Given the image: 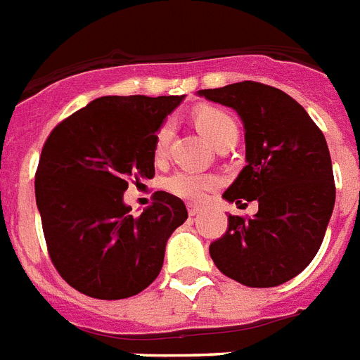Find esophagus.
Returning <instances> with one entry per match:
<instances>
[{"label":"esophagus","mask_w":360,"mask_h":360,"mask_svg":"<svg viewBox=\"0 0 360 360\" xmlns=\"http://www.w3.org/2000/svg\"><path fill=\"white\" fill-rule=\"evenodd\" d=\"M187 212H189V215L195 217L200 213V206H198L197 202H187Z\"/></svg>","instance_id":"obj_1"}]
</instances>
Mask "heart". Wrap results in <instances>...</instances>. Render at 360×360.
I'll return each mask as SVG.
<instances>
[{
    "instance_id": "obj_1",
    "label": "heart",
    "mask_w": 360,
    "mask_h": 360,
    "mask_svg": "<svg viewBox=\"0 0 360 360\" xmlns=\"http://www.w3.org/2000/svg\"><path fill=\"white\" fill-rule=\"evenodd\" d=\"M195 123L198 130L206 136L213 145L226 136L230 130H236V120L228 112L219 108H204L195 115ZM173 136V124L163 123L156 132L154 139V153L156 156H162L167 150V145ZM221 178L215 173H202V171H193V169H178L165 180V189L173 193L184 200H202L207 193L219 187Z\"/></svg>"
}]
</instances>
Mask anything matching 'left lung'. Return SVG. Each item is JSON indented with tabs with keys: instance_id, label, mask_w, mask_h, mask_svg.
<instances>
[{
	"instance_id": "left-lung-1",
	"label": "left lung",
	"mask_w": 360,
	"mask_h": 360,
	"mask_svg": "<svg viewBox=\"0 0 360 360\" xmlns=\"http://www.w3.org/2000/svg\"><path fill=\"white\" fill-rule=\"evenodd\" d=\"M198 95L233 108L245 124L246 165L222 197L259 204L254 217H228L226 233L210 245L213 263L246 287L292 280L319 252L335 206L322 130L290 95L254 80Z\"/></svg>"
}]
</instances>
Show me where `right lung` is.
<instances>
[{
  "instance_id": "1",
  "label": "right lung",
  "mask_w": 360,
  "mask_h": 360,
  "mask_svg": "<svg viewBox=\"0 0 360 360\" xmlns=\"http://www.w3.org/2000/svg\"><path fill=\"white\" fill-rule=\"evenodd\" d=\"M184 95H106L51 130L34 195L47 252L64 281L97 300H121L158 278L165 245L187 219L165 191L138 217L123 193L154 176L156 132Z\"/></svg>"
}]
</instances>
